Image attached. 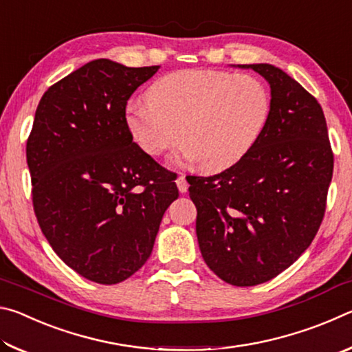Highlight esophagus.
<instances>
[{
	"instance_id": "34e87169",
	"label": "esophagus",
	"mask_w": 352,
	"mask_h": 352,
	"mask_svg": "<svg viewBox=\"0 0 352 352\" xmlns=\"http://www.w3.org/2000/svg\"><path fill=\"white\" fill-rule=\"evenodd\" d=\"M177 186H178V190H180L182 194H184L188 190V182H186V177H184L183 174L178 175L177 178Z\"/></svg>"
}]
</instances>
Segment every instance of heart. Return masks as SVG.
<instances>
[{"instance_id": "heart-1", "label": "heart", "mask_w": 352, "mask_h": 352, "mask_svg": "<svg viewBox=\"0 0 352 352\" xmlns=\"http://www.w3.org/2000/svg\"><path fill=\"white\" fill-rule=\"evenodd\" d=\"M148 100H133L126 124L146 153L184 146L174 163H200L206 172L233 168L264 133L272 113L269 88L259 77L217 69H182L155 80Z\"/></svg>"}]
</instances>
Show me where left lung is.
I'll list each match as a JSON object with an SVG mask.
<instances>
[{
    "label": "left lung",
    "instance_id": "1",
    "mask_svg": "<svg viewBox=\"0 0 352 352\" xmlns=\"http://www.w3.org/2000/svg\"><path fill=\"white\" fill-rule=\"evenodd\" d=\"M237 67L269 82V124L233 168L186 180L206 265L225 283L248 287L278 276L311 245L324 216L333 155L311 93L273 65Z\"/></svg>",
    "mask_w": 352,
    "mask_h": 352
}]
</instances>
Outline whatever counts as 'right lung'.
<instances>
[{"label": "right lung", "mask_w": 352, "mask_h": 352, "mask_svg": "<svg viewBox=\"0 0 352 352\" xmlns=\"http://www.w3.org/2000/svg\"><path fill=\"white\" fill-rule=\"evenodd\" d=\"M160 67L88 62L40 99L26 144L32 204L52 250L80 276L118 284L152 253L175 177L133 142L126 105Z\"/></svg>", "instance_id": "add662e5"}]
</instances>
